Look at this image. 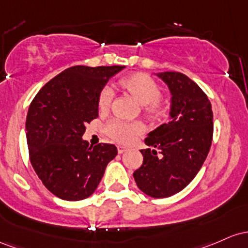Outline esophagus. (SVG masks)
I'll return each mask as SVG.
<instances>
[{
  "mask_svg": "<svg viewBox=\"0 0 248 248\" xmlns=\"http://www.w3.org/2000/svg\"><path fill=\"white\" fill-rule=\"evenodd\" d=\"M117 150H118V154H124V152L126 151L127 149L123 145H118V146H117Z\"/></svg>",
  "mask_w": 248,
  "mask_h": 248,
  "instance_id": "obj_1",
  "label": "esophagus"
}]
</instances>
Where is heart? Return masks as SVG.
I'll list each match as a JSON object with an SVG mask.
<instances>
[{"label": "heart", "mask_w": 248, "mask_h": 248, "mask_svg": "<svg viewBox=\"0 0 248 248\" xmlns=\"http://www.w3.org/2000/svg\"><path fill=\"white\" fill-rule=\"evenodd\" d=\"M121 87L129 91L137 98L141 105H145L144 110L150 117H159L161 109L158 102L161 98V89L157 82L149 75L136 72L119 80ZM113 98V90L109 85H105L98 93V109L105 111L109 109ZM143 132V127L138 123L112 119L105 126V133L110 138L119 143H130L135 137Z\"/></svg>", "instance_id": "heart-1"}]
</instances>
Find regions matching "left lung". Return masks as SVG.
I'll return each mask as SVG.
<instances>
[{
	"label": "left lung",
	"instance_id": "8db88e82",
	"mask_svg": "<svg viewBox=\"0 0 248 248\" xmlns=\"http://www.w3.org/2000/svg\"><path fill=\"white\" fill-rule=\"evenodd\" d=\"M172 94L171 121L149 133L143 164L133 172L139 190L166 198L192 182L206 159L213 137V112L206 93L182 72L158 74Z\"/></svg>",
	"mask_w": 248,
	"mask_h": 248
}]
</instances>
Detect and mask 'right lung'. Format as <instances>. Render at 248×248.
Returning a JSON list of instances; mask_svg holds the SVG:
<instances>
[{"instance_id":"add662e5","label":"right lung","mask_w":248,"mask_h":248,"mask_svg":"<svg viewBox=\"0 0 248 248\" xmlns=\"http://www.w3.org/2000/svg\"><path fill=\"white\" fill-rule=\"evenodd\" d=\"M123 68L71 66L50 79L30 104L26 122L30 163L58 198L90 197L116 157L115 145L90 146L82 136L85 125L98 117L99 91Z\"/></svg>"}]
</instances>
